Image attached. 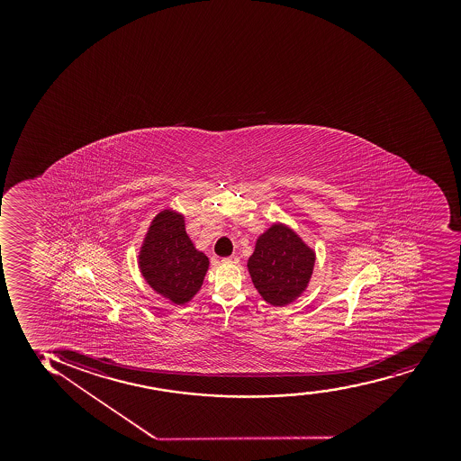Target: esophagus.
Masks as SVG:
<instances>
[{
    "label": "esophagus",
    "mask_w": 461,
    "mask_h": 461,
    "mask_svg": "<svg viewBox=\"0 0 461 461\" xmlns=\"http://www.w3.org/2000/svg\"><path fill=\"white\" fill-rule=\"evenodd\" d=\"M224 265H239L240 257L239 255H230V257H226V258L221 259Z\"/></svg>",
    "instance_id": "obj_1"
}]
</instances>
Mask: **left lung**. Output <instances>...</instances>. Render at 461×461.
I'll list each match as a JSON object with an SVG mask.
<instances>
[{
  "label": "left lung",
  "instance_id": "left-lung-1",
  "mask_svg": "<svg viewBox=\"0 0 461 461\" xmlns=\"http://www.w3.org/2000/svg\"><path fill=\"white\" fill-rule=\"evenodd\" d=\"M315 259V250L291 226L276 221L255 241L248 270L261 298L283 307L306 292Z\"/></svg>",
  "mask_w": 461,
  "mask_h": 461
}]
</instances>
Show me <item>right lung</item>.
I'll return each mask as SVG.
<instances>
[{
	"label": "right lung",
	"instance_id": "right-lung-1",
	"mask_svg": "<svg viewBox=\"0 0 461 461\" xmlns=\"http://www.w3.org/2000/svg\"><path fill=\"white\" fill-rule=\"evenodd\" d=\"M185 218L174 207L159 211L138 250V269L144 281L175 306L191 302L209 269V258L185 232Z\"/></svg>",
	"mask_w": 461,
	"mask_h": 461
}]
</instances>
